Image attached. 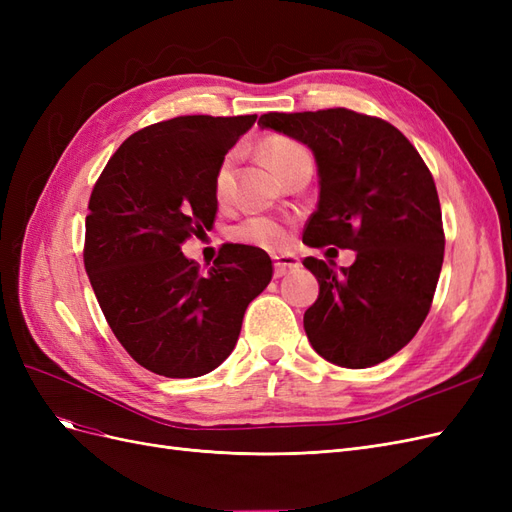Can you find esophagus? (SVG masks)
Listing matches in <instances>:
<instances>
[{
  "instance_id": "1",
  "label": "esophagus",
  "mask_w": 512,
  "mask_h": 512,
  "mask_svg": "<svg viewBox=\"0 0 512 512\" xmlns=\"http://www.w3.org/2000/svg\"><path fill=\"white\" fill-rule=\"evenodd\" d=\"M275 277H282L294 269H299V258L292 256V254H282V256H275Z\"/></svg>"
}]
</instances>
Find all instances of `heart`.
<instances>
[{"label": "heart", "mask_w": 512, "mask_h": 512, "mask_svg": "<svg viewBox=\"0 0 512 512\" xmlns=\"http://www.w3.org/2000/svg\"><path fill=\"white\" fill-rule=\"evenodd\" d=\"M262 156L275 168V173L280 177H286L288 170L305 160H312L309 151L290 136L282 134H273L269 136L265 143L260 147ZM213 196L220 205H228L232 196H235V156L228 153L224 156L215 168L213 173ZM235 237L243 243H250L256 247H262V250H280L290 239L288 226L271 220V218H250L245 220L241 226H237Z\"/></svg>", "instance_id": "1"}]
</instances>
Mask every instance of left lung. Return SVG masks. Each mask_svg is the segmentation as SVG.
Masks as SVG:
<instances>
[{"mask_svg": "<svg viewBox=\"0 0 512 512\" xmlns=\"http://www.w3.org/2000/svg\"><path fill=\"white\" fill-rule=\"evenodd\" d=\"M258 126L314 151L320 198L303 243L356 252L339 273L303 260L320 284L303 316L309 344L339 367L386 361L421 329L442 271V211L427 164L389 121L348 108L267 113Z\"/></svg>", "mask_w": 512, "mask_h": 512, "instance_id": "obj_1", "label": "left lung"}]
</instances>
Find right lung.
Returning <instances> with one entry per match:
<instances>
[{
  "label": "right lung",
  "mask_w": 512,
  "mask_h": 512,
  "mask_svg": "<svg viewBox=\"0 0 512 512\" xmlns=\"http://www.w3.org/2000/svg\"><path fill=\"white\" fill-rule=\"evenodd\" d=\"M256 115H185L121 143L85 218V271L132 359L166 378L209 374L235 348L247 305L273 277L265 250L222 245L203 273L181 245L213 226V173Z\"/></svg>",
  "instance_id": "1"
}]
</instances>
